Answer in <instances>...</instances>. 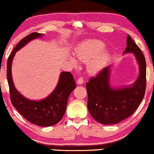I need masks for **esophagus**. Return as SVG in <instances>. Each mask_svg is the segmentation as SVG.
Listing matches in <instances>:
<instances>
[{
    "label": "esophagus",
    "instance_id": "1",
    "mask_svg": "<svg viewBox=\"0 0 154 154\" xmlns=\"http://www.w3.org/2000/svg\"><path fill=\"white\" fill-rule=\"evenodd\" d=\"M84 82V81H83V78H79V79H78V81H77V83L79 85H81V84H83V83Z\"/></svg>",
    "mask_w": 154,
    "mask_h": 154
}]
</instances>
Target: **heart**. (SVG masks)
I'll list each match as a JSON object with an SVG mask.
<instances>
[{
    "mask_svg": "<svg viewBox=\"0 0 154 154\" xmlns=\"http://www.w3.org/2000/svg\"><path fill=\"white\" fill-rule=\"evenodd\" d=\"M106 45L98 40H88L81 45L77 51L78 58L83 62H88L87 69L90 73L96 74L101 71L109 61L110 54L107 51H103ZM73 64L76 60L71 58Z\"/></svg>",
    "mask_w": 154,
    "mask_h": 154,
    "instance_id": "1",
    "label": "heart"
}]
</instances>
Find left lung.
Returning a JSON list of instances; mask_svg holds the SVG:
<instances>
[{
  "mask_svg": "<svg viewBox=\"0 0 154 154\" xmlns=\"http://www.w3.org/2000/svg\"><path fill=\"white\" fill-rule=\"evenodd\" d=\"M126 45L123 54H134L139 70L137 79L131 85L112 86L110 83L111 65L103 68L86 83L88 111L95 120L102 124H116L128 118L144 97L146 83L145 57L129 35Z\"/></svg>",
  "mask_w": 154,
  "mask_h": 154,
  "instance_id": "1",
  "label": "left lung"
}]
</instances>
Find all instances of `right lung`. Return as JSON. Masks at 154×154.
<instances>
[{
	"instance_id": "1",
	"label": "right lung",
	"mask_w": 154,
	"mask_h": 154,
	"mask_svg": "<svg viewBox=\"0 0 154 154\" xmlns=\"http://www.w3.org/2000/svg\"><path fill=\"white\" fill-rule=\"evenodd\" d=\"M43 34L33 33L25 37L15 47L7 63V79L10 89L11 100L13 107L26 120L39 126H51L58 123L63 117L68 97L75 88V83L70 72H61L56 88L46 98L41 100H31L20 94L13 81V59L17 51L30 41L41 38Z\"/></svg>"
}]
</instances>
